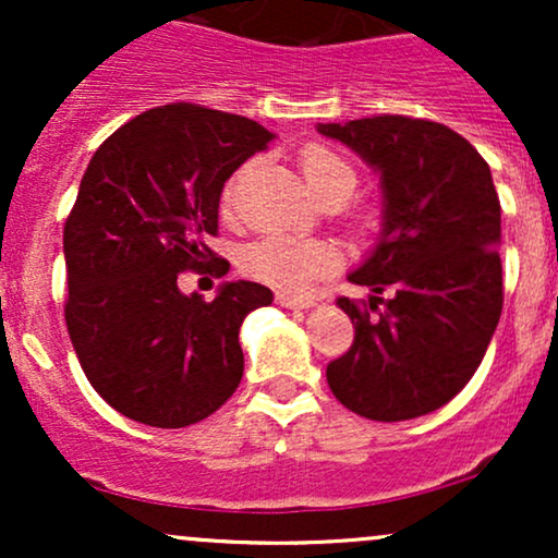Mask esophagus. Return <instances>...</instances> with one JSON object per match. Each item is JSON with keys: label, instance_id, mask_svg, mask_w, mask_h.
Returning a JSON list of instances; mask_svg holds the SVG:
<instances>
[{"label": "esophagus", "instance_id": "obj_1", "mask_svg": "<svg viewBox=\"0 0 558 558\" xmlns=\"http://www.w3.org/2000/svg\"><path fill=\"white\" fill-rule=\"evenodd\" d=\"M278 304L286 306V310H310V306H315V301L291 296V293L283 291V293H278Z\"/></svg>", "mask_w": 558, "mask_h": 558}]
</instances>
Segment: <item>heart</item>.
<instances>
[{
  "label": "heart",
  "mask_w": 558,
  "mask_h": 558,
  "mask_svg": "<svg viewBox=\"0 0 558 558\" xmlns=\"http://www.w3.org/2000/svg\"><path fill=\"white\" fill-rule=\"evenodd\" d=\"M301 175L319 202L330 196L349 198L356 185V172L338 157L336 151L325 146H306L299 157ZM233 196L228 189L226 202ZM243 270L262 283L280 288L286 293H304L315 280L336 270L338 257L336 248L323 241L291 239V235H267V239L254 241L241 257Z\"/></svg>",
  "instance_id": "obj_1"
}]
</instances>
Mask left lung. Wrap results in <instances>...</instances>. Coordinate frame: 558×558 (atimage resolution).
<instances>
[{
    "instance_id": "1",
    "label": "left lung",
    "mask_w": 558,
    "mask_h": 558,
    "mask_svg": "<svg viewBox=\"0 0 558 558\" xmlns=\"http://www.w3.org/2000/svg\"><path fill=\"white\" fill-rule=\"evenodd\" d=\"M380 175L383 222L349 280L369 286V319L349 299L354 343L328 364V386L354 414L401 422L430 414L483 362L504 306L501 204L470 141L430 120L377 114L317 123Z\"/></svg>"
}]
</instances>
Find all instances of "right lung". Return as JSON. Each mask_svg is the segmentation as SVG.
Returning <instances> with one entry per match:
<instances>
[{
  "label": "right lung",
  "instance_id": "1",
  "mask_svg": "<svg viewBox=\"0 0 558 558\" xmlns=\"http://www.w3.org/2000/svg\"><path fill=\"white\" fill-rule=\"evenodd\" d=\"M272 138L241 114L178 101L114 131L83 172L62 241L65 323L88 383L128 420L194 425L239 388L241 323L272 291L228 280L204 301L178 272L213 254L204 239L222 185Z\"/></svg>",
  "mask_w": 558,
  "mask_h": 558
}]
</instances>
